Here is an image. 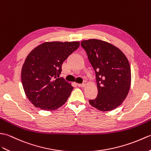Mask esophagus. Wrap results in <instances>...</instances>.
Listing matches in <instances>:
<instances>
[{"instance_id": "1", "label": "esophagus", "mask_w": 151, "mask_h": 151, "mask_svg": "<svg viewBox=\"0 0 151 151\" xmlns=\"http://www.w3.org/2000/svg\"><path fill=\"white\" fill-rule=\"evenodd\" d=\"M78 86L79 87H85V84H78Z\"/></svg>"}]
</instances>
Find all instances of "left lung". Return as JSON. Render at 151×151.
Listing matches in <instances>:
<instances>
[{"label": "left lung", "mask_w": 151, "mask_h": 151, "mask_svg": "<svg viewBox=\"0 0 151 151\" xmlns=\"http://www.w3.org/2000/svg\"><path fill=\"white\" fill-rule=\"evenodd\" d=\"M96 76L98 96L89 100L92 106L103 112L122 105L129 92L131 70L125 55L116 46L99 39L81 42Z\"/></svg>", "instance_id": "obj_1"}]
</instances>
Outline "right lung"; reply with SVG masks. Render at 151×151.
<instances>
[{"instance_id":"obj_1","label":"right lung","mask_w":151,"mask_h":151,"mask_svg":"<svg viewBox=\"0 0 151 151\" xmlns=\"http://www.w3.org/2000/svg\"><path fill=\"white\" fill-rule=\"evenodd\" d=\"M79 45L78 41L46 42L26 57L21 81L26 97L35 107L55 110L66 103L73 87L59 75L63 62Z\"/></svg>"}]
</instances>
